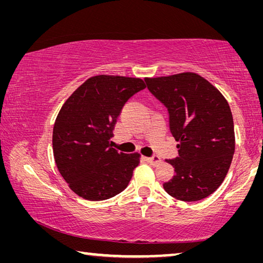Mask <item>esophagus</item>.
Listing matches in <instances>:
<instances>
[{"mask_svg": "<svg viewBox=\"0 0 263 263\" xmlns=\"http://www.w3.org/2000/svg\"><path fill=\"white\" fill-rule=\"evenodd\" d=\"M145 160H146V162H148L149 164H153V166H157V164L161 162V159L157 157V155H154V157H152V158H145Z\"/></svg>", "mask_w": 263, "mask_h": 263, "instance_id": "1", "label": "esophagus"}]
</instances>
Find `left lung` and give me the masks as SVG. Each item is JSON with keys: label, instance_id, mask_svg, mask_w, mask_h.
<instances>
[{"label": "left lung", "instance_id": "1", "mask_svg": "<svg viewBox=\"0 0 263 263\" xmlns=\"http://www.w3.org/2000/svg\"><path fill=\"white\" fill-rule=\"evenodd\" d=\"M145 82L166 106L169 130L179 142V157L166 160L175 175L163 189L180 201H201L222 183L232 162L234 125L228 101L195 73L146 78Z\"/></svg>", "mask_w": 263, "mask_h": 263}]
</instances>
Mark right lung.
Returning <instances> with one entry per match:
<instances>
[{
    "instance_id": "1",
    "label": "right lung",
    "mask_w": 263,
    "mask_h": 263,
    "mask_svg": "<svg viewBox=\"0 0 263 263\" xmlns=\"http://www.w3.org/2000/svg\"><path fill=\"white\" fill-rule=\"evenodd\" d=\"M142 89L141 79L97 75L62 105L53 127V154L61 176L80 197L104 201L127 186L139 154L118 152L110 138L124 104Z\"/></svg>"
}]
</instances>
